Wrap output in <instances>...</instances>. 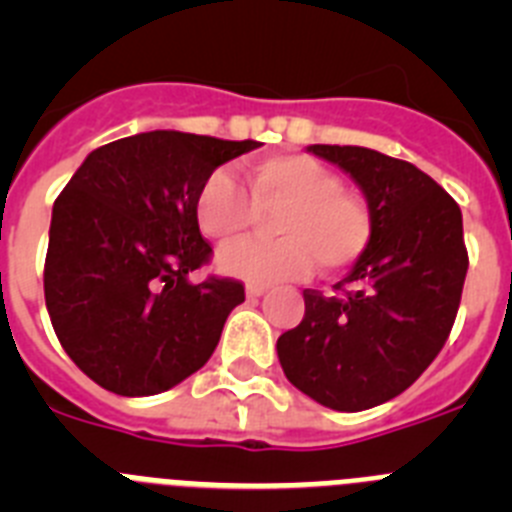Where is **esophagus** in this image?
<instances>
[{"mask_svg": "<svg viewBox=\"0 0 512 512\" xmlns=\"http://www.w3.org/2000/svg\"><path fill=\"white\" fill-rule=\"evenodd\" d=\"M266 292H269V287H266V284H248L246 287L248 300H259V297H264Z\"/></svg>", "mask_w": 512, "mask_h": 512, "instance_id": "34e87169", "label": "esophagus"}]
</instances>
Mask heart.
I'll return each mask as SVG.
<instances>
[{
    "label": "heart",
    "instance_id": "b5f03b06",
    "mask_svg": "<svg viewBox=\"0 0 512 512\" xmlns=\"http://www.w3.org/2000/svg\"><path fill=\"white\" fill-rule=\"evenodd\" d=\"M246 189L228 169H215L194 192V223L217 246L240 240L258 212L280 210L272 221L277 242L223 248V274L251 284L307 277L315 264L338 274L361 259L372 238V215L343 189L341 176L312 156L282 153L246 169Z\"/></svg>",
    "mask_w": 512,
    "mask_h": 512
}]
</instances>
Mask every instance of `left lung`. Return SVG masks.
Here are the masks:
<instances>
[{
    "mask_svg": "<svg viewBox=\"0 0 512 512\" xmlns=\"http://www.w3.org/2000/svg\"><path fill=\"white\" fill-rule=\"evenodd\" d=\"M351 174L372 238L336 295L305 289V318L277 341L297 390L356 413L405 392L451 333L467 277L461 210L418 166L361 146H310Z\"/></svg>",
    "mask_w": 512,
    "mask_h": 512,
    "instance_id": "left-lung-1",
    "label": "left lung"
}]
</instances>
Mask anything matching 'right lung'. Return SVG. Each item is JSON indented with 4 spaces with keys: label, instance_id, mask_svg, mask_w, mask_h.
I'll return each instance as SVG.
<instances>
[{
    "label": "right lung",
    "instance_id": "add662e5",
    "mask_svg": "<svg viewBox=\"0 0 512 512\" xmlns=\"http://www.w3.org/2000/svg\"><path fill=\"white\" fill-rule=\"evenodd\" d=\"M259 146L138 133L89 153L58 194L45 307L63 351L99 387L158 395L207 364L246 292L235 279L189 282L212 256L194 223V192L217 166Z\"/></svg>",
    "mask_w": 512,
    "mask_h": 512
}]
</instances>
